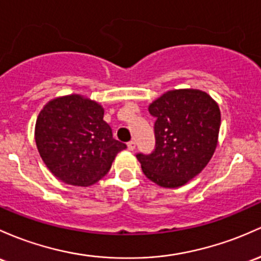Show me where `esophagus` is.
Listing matches in <instances>:
<instances>
[{"label":"esophagus","instance_id":"obj_1","mask_svg":"<svg viewBox=\"0 0 261 261\" xmlns=\"http://www.w3.org/2000/svg\"><path fill=\"white\" fill-rule=\"evenodd\" d=\"M127 148H128V150H130V151L135 150V148H136V142L134 141V140H133V141L128 142V144H127Z\"/></svg>","mask_w":261,"mask_h":261}]
</instances>
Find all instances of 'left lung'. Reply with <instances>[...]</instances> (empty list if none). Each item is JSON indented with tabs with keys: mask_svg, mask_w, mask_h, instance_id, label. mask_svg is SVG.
<instances>
[{
	"mask_svg": "<svg viewBox=\"0 0 261 261\" xmlns=\"http://www.w3.org/2000/svg\"><path fill=\"white\" fill-rule=\"evenodd\" d=\"M148 111L156 117V148L136 156L142 172L160 187H181L202 172L216 151L218 104L205 91L177 89L151 102Z\"/></svg>",
	"mask_w": 261,
	"mask_h": 261,
	"instance_id": "left-lung-1",
	"label": "left lung"
}]
</instances>
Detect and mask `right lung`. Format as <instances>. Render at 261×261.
Instances as JSON below:
<instances>
[{
    "label": "right lung",
    "mask_w": 261,
    "mask_h": 261,
    "mask_svg": "<svg viewBox=\"0 0 261 261\" xmlns=\"http://www.w3.org/2000/svg\"><path fill=\"white\" fill-rule=\"evenodd\" d=\"M34 139L48 170L80 187L101 179L126 148L104 121V108L80 94L49 100L37 117Z\"/></svg>",
    "instance_id": "add662e5"
}]
</instances>
